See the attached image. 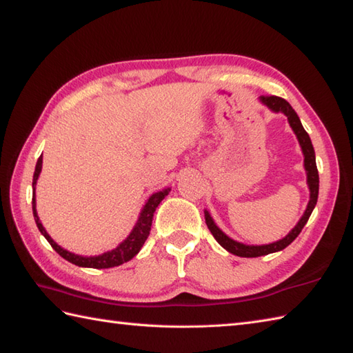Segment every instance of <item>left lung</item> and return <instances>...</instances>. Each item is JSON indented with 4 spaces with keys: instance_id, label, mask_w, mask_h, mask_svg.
Instances as JSON below:
<instances>
[{
    "instance_id": "8db88e82",
    "label": "left lung",
    "mask_w": 353,
    "mask_h": 353,
    "mask_svg": "<svg viewBox=\"0 0 353 353\" xmlns=\"http://www.w3.org/2000/svg\"><path fill=\"white\" fill-rule=\"evenodd\" d=\"M261 101L267 104V106L272 110L283 112V114L288 117V123L292 127L294 133L297 134V139H299V142H301L302 152L305 154V170H306V174H308V185H310L311 197H310L308 208H306V211L301 219V221L297 223V226L292 229L283 239H281V241H276L273 244H267V245H244L241 243L234 241V239H230L228 235H224L223 232L216 228V224L211 219V215H209L208 211H205V220L208 224V229L211 230V234L214 235L216 241H219V244L221 247H224L228 252L234 253V254H236V256H241V258L262 256V254L279 252V250L285 249L287 245H290L297 238V235L301 234L306 221L310 220L312 209L317 205V197H319V171H317V163H316V153H314V147H312V142L310 139V134L306 133V130L303 129L301 119H299L294 109L290 106V103L287 100H283V99H281V97H276V95H262Z\"/></svg>"
}]
</instances>
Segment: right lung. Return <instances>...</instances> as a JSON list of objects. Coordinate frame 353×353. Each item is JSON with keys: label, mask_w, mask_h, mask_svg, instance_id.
<instances>
[{"label": "right lung", "mask_w": 353, "mask_h": 353, "mask_svg": "<svg viewBox=\"0 0 353 353\" xmlns=\"http://www.w3.org/2000/svg\"><path fill=\"white\" fill-rule=\"evenodd\" d=\"M42 168V156L37 159L36 162V168H34V174H33V191H34V185L37 177H39V172ZM170 192V188L159 191L153 194L152 197L148 199V201L145 203L144 209L139 215V220L137 223V226L133 228L132 234L127 236L125 241H123L119 244L117 249L106 252L103 254H99V256H79V254H74L68 250L62 249L61 245H57L54 241H52L51 236L47 234V230L43 229V226L39 221V216L36 214V201H34V192H33V199H32V205H33V215H34V221L39 228L41 234L47 238V241L51 244L52 249H54L62 258H65L66 261H70L71 264H76L79 267H89V268H110V267H117L121 265L124 262L130 261L134 254H138V252L141 250V247L144 245L145 239L150 235V229H152V221H153V214L156 211L157 205L165 199V196Z\"/></svg>", "instance_id": "1"}]
</instances>
